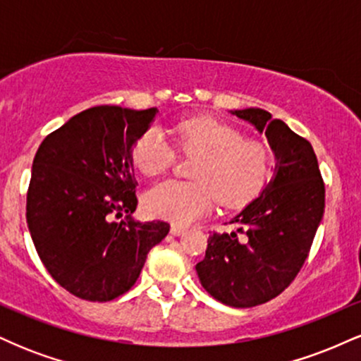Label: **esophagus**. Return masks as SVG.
<instances>
[{"mask_svg": "<svg viewBox=\"0 0 361 361\" xmlns=\"http://www.w3.org/2000/svg\"><path fill=\"white\" fill-rule=\"evenodd\" d=\"M185 233H186V227L176 226V224H173V226H171V234L173 235H183Z\"/></svg>", "mask_w": 361, "mask_h": 361, "instance_id": "34e87169", "label": "esophagus"}]
</instances>
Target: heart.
Returning a JSON list of instances; mask_svg holds the SVG:
<instances>
[{
  "label": "heart",
  "mask_w": 361,
  "mask_h": 361,
  "mask_svg": "<svg viewBox=\"0 0 361 361\" xmlns=\"http://www.w3.org/2000/svg\"><path fill=\"white\" fill-rule=\"evenodd\" d=\"M175 142L183 154L198 156L190 171L195 181L169 180L152 186L144 197L152 217L190 224L209 214L215 198L227 209L243 207L258 197L271 176L270 147L217 118L183 120L175 128ZM130 159L144 176L154 178L171 166L175 149L161 128L149 127L132 146Z\"/></svg>",
  "instance_id": "b5f03b06"
}]
</instances>
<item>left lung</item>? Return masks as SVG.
Returning a JSON list of instances; mask_svg holds the SVG:
<instances>
[{
	"label": "left lung",
	"mask_w": 361,
	"mask_h": 361,
	"mask_svg": "<svg viewBox=\"0 0 361 361\" xmlns=\"http://www.w3.org/2000/svg\"><path fill=\"white\" fill-rule=\"evenodd\" d=\"M231 114L264 132L275 152V176L231 222L238 231L209 235L198 279L214 299L255 307L292 283L307 258L324 214V181L309 140L261 109Z\"/></svg>",
	"instance_id": "obj_1"
}]
</instances>
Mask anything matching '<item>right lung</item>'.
Wrapping results in <instances>:
<instances>
[{"mask_svg":"<svg viewBox=\"0 0 361 361\" xmlns=\"http://www.w3.org/2000/svg\"><path fill=\"white\" fill-rule=\"evenodd\" d=\"M156 114L93 106L49 134L34 157L28 231L52 279L80 299L109 302L126 293L169 233L166 222L132 217L137 181L130 151ZM122 213L126 219L115 223Z\"/></svg>","mask_w":361,"mask_h":361,"instance_id":"add662e5","label":"right lung"}]
</instances>
